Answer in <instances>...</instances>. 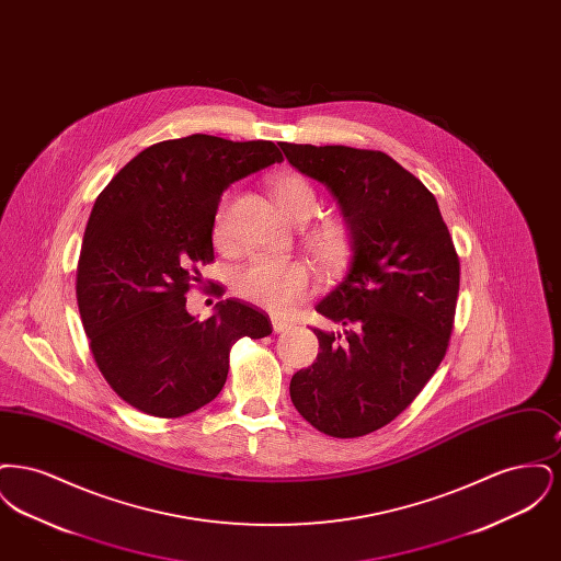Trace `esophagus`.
I'll return each instance as SVG.
<instances>
[{
  "instance_id": "34e87169",
  "label": "esophagus",
  "mask_w": 561,
  "mask_h": 561,
  "mask_svg": "<svg viewBox=\"0 0 561 561\" xmlns=\"http://www.w3.org/2000/svg\"><path fill=\"white\" fill-rule=\"evenodd\" d=\"M293 328V323L286 320H279V318H273V330L279 334V332H288Z\"/></svg>"
}]
</instances>
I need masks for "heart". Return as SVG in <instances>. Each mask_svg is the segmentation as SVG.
<instances>
[{
  "instance_id": "obj_1",
  "label": "heart",
  "mask_w": 561,
  "mask_h": 561,
  "mask_svg": "<svg viewBox=\"0 0 561 561\" xmlns=\"http://www.w3.org/2000/svg\"><path fill=\"white\" fill-rule=\"evenodd\" d=\"M273 197L279 210L294 222H307L318 210V193L313 185L294 172L279 174L273 181ZM227 197L214 214L213 240L216 245L227 243ZM307 248L313 261L328 273L347 267L355 238L345 218H325L307 233ZM236 293L241 298L267 309L271 313H286L296 300L311 293V271L300 261H277L259 256L236 273Z\"/></svg>"
}]
</instances>
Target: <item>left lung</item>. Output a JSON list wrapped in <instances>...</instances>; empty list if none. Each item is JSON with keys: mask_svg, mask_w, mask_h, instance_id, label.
<instances>
[{"mask_svg": "<svg viewBox=\"0 0 561 561\" xmlns=\"http://www.w3.org/2000/svg\"><path fill=\"white\" fill-rule=\"evenodd\" d=\"M279 147L298 172L332 191L355 238L345 279L316 307L343 332L313 328L320 353L294 374L290 398L321 433L362 437L401 414L442 364L458 254L433 193L387 153Z\"/></svg>", "mask_w": 561, "mask_h": 561, "instance_id": "1", "label": "left lung"}]
</instances>
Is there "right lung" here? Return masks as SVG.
<instances>
[{"mask_svg": "<svg viewBox=\"0 0 561 561\" xmlns=\"http://www.w3.org/2000/svg\"><path fill=\"white\" fill-rule=\"evenodd\" d=\"M275 161L284 158L271 140L191 134L140 151L96 197L81 243L78 307L99 370L136 410L160 419L199 410L220 393L236 341L271 334L267 313L238 298L197 321L187 293L214 261L222 191Z\"/></svg>", "mask_w": 561, "mask_h": 561, "instance_id": "obj_1", "label": "right lung"}]
</instances>
